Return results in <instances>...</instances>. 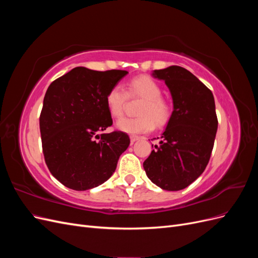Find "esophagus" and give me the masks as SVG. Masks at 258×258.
I'll use <instances>...</instances> for the list:
<instances>
[{"instance_id": "esophagus-1", "label": "esophagus", "mask_w": 258, "mask_h": 258, "mask_svg": "<svg viewBox=\"0 0 258 258\" xmlns=\"http://www.w3.org/2000/svg\"><path fill=\"white\" fill-rule=\"evenodd\" d=\"M138 140H140V137H139V136H135V135H131V136H130V141H131L132 143L138 141Z\"/></svg>"}]
</instances>
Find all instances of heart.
Returning a JSON list of instances; mask_svg holds the SVG:
<instances>
[{
    "mask_svg": "<svg viewBox=\"0 0 258 258\" xmlns=\"http://www.w3.org/2000/svg\"><path fill=\"white\" fill-rule=\"evenodd\" d=\"M127 93L130 97H141L143 101L138 108L137 117H122L116 126L126 134L138 135L150 132L155 124L165 126L171 117V106L161 97L160 85L152 77L141 75L132 79L127 85ZM127 93L119 85H115L107 91L105 104L108 113L113 117L122 115L127 102Z\"/></svg>",
    "mask_w": 258,
    "mask_h": 258,
    "instance_id": "b5f03b06",
    "label": "heart"
}]
</instances>
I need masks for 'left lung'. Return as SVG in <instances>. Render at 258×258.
<instances>
[{
	"instance_id": "8db88e82",
	"label": "left lung",
	"mask_w": 258,
	"mask_h": 258,
	"mask_svg": "<svg viewBox=\"0 0 258 258\" xmlns=\"http://www.w3.org/2000/svg\"><path fill=\"white\" fill-rule=\"evenodd\" d=\"M153 76L168 86L173 112L160 145H155L143 167L148 178L160 188L181 190L196 181L210 160L218 124L214 97L182 67L155 70Z\"/></svg>"
}]
</instances>
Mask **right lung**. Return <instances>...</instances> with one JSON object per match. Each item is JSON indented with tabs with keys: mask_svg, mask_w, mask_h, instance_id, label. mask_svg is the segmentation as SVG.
Wrapping results in <instances>:
<instances>
[{
	"mask_svg": "<svg viewBox=\"0 0 258 258\" xmlns=\"http://www.w3.org/2000/svg\"><path fill=\"white\" fill-rule=\"evenodd\" d=\"M128 74L122 70L93 71L77 67L53 81L40 116L45 162L58 181L74 190H87L112 176L130 139L112 126L105 96Z\"/></svg>",
	"mask_w": 258,
	"mask_h": 258,
	"instance_id": "1",
	"label": "right lung"
}]
</instances>
